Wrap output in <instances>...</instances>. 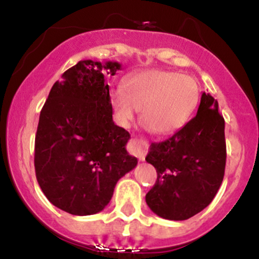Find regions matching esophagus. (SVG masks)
<instances>
[{"mask_svg":"<svg viewBox=\"0 0 259 259\" xmlns=\"http://www.w3.org/2000/svg\"><path fill=\"white\" fill-rule=\"evenodd\" d=\"M148 143L145 140L142 139H132L127 144V150H129L130 154L135 155L137 158H139L140 160L145 159V155L148 153Z\"/></svg>","mask_w":259,"mask_h":259,"instance_id":"obj_1","label":"esophagus"}]
</instances>
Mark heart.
Returning a JSON list of instances; mask_svg holds the SVG:
<instances>
[{
	"mask_svg": "<svg viewBox=\"0 0 259 259\" xmlns=\"http://www.w3.org/2000/svg\"><path fill=\"white\" fill-rule=\"evenodd\" d=\"M122 91L111 96L115 115L127 127L142 109L145 126L160 135L182 129L196 110L200 90L190 76L172 71L148 69L125 79Z\"/></svg>",
	"mask_w": 259,
	"mask_h": 259,
	"instance_id": "b5f03b06",
	"label": "heart"
}]
</instances>
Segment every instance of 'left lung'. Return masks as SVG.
<instances>
[{"instance_id": "1", "label": "left lung", "mask_w": 259, "mask_h": 259, "mask_svg": "<svg viewBox=\"0 0 259 259\" xmlns=\"http://www.w3.org/2000/svg\"><path fill=\"white\" fill-rule=\"evenodd\" d=\"M218 109L204 92L196 116L169 139L150 145L145 160L157 169V181L145 201L158 217L187 220L217 195L227 162L225 121Z\"/></svg>"}]
</instances>
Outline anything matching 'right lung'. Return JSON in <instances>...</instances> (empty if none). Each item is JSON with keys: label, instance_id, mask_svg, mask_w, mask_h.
<instances>
[{"label": "right lung", "instance_id": "right-lung-1", "mask_svg": "<svg viewBox=\"0 0 259 259\" xmlns=\"http://www.w3.org/2000/svg\"><path fill=\"white\" fill-rule=\"evenodd\" d=\"M117 62L81 60L53 84L35 137V175L54 206L92 215L110 202L117 181L135 168L130 134L114 124L109 84Z\"/></svg>", "mask_w": 259, "mask_h": 259}]
</instances>
